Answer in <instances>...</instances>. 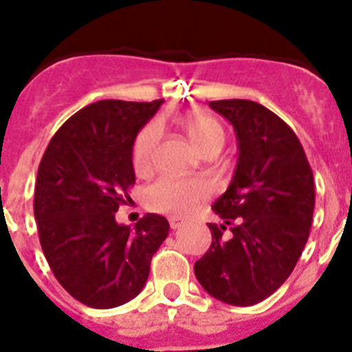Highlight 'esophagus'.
<instances>
[{
    "label": "esophagus",
    "instance_id": "esophagus-1",
    "mask_svg": "<svg viewBox=\"0 0 352 352\" xmlns=\"http://www.w3.org/2000/svg\"><path fill=\"white\" fill-rule=\"evenodd\" d=\"M180 226H182V221L177 219V217H172V219H170V228H172V230H177V228Z\"/></svg>",
    "mask_w": 352,
    "mask_h": 352
}]
</instances>
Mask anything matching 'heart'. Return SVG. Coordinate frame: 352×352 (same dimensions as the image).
I'll return each mask as SVG.
<instances>
[{
	"label": "heart",
	"mask_w": 352,
	"mask_h": 352,
	"mask_svg": "<svg viewBox=\"0 0 352 352\" xmlns=\"http://www.w3.org/2000/svg\"><path fill=\"white\" fill-rule=\"evenodd\" d=\"M184 128L199 153H219L224 145V129L214 117L195 113L184 122ZM161 131L157 124L145 126L133 145V166L138 173H145L153 168L156 148L160 144ZM210 195V186L205 180H175L160 179L151 184L144 192L145 205L151 210L161 214L186 215L191 214L207 196Z\"/></svg>",
	"instance_id": "obj_1"
}]
</instances>
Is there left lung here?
<instances>
[{
    "label": "left lung",
    "mask_w": 352,
    "mask_h": 352,
    "mask_svg": "<svg viewBox=\"0 0 352 352\" xmlns=\"http://www.w3.org/2000/svg\"><path fill=\"white\" fill-rule=\"evenodd\" d=\"M233 124L239 163L212 210V243L195 275L214 298L249 307L283 286L296 267L314 214V175L293 129L251 100L208 103ZM226 227L230 235L223 237Z\"/></svg>",
    "instance_id": "obj_1"
}]
</instances>
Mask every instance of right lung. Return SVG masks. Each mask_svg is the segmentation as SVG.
Returning <instances> with one entry per match:
<instances>
[{"mask_svg":"<svg viewBox=\"0 0 352 352\" xmlns=\"http://www.w3.org/2000/svg\"><path fill=\"white\" fill-rule=\"evenodd\" d=\"M163 100H101L84 107L49 142L34 186V219L54 277L75 300L112 309L147 283L151 259L168 236L163 215L135 230L116 212L135 184L133 144Z\"/></svg>","mask_w":352,"mask_h":352,"instance_id":"1","label":"right lung"}]
</instances>
